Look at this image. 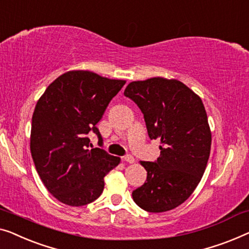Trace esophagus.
Masks as SVG:
<instances>
[{"label":"esophagus","instance_id":"1","mask_svg":"<svg viewBox=\"0 0 249 249\" xmlns=\"http://www.w3.org/2000/svg\"><path fill=\"white\" fill-rule=\"evenodd\" d=\"M124 160L127 161V163L132 164L133 161H135V158H133L132 155H125V156L124 157Z\"/></svg>","mask_w":249,"mask_h":249}]
</instances>
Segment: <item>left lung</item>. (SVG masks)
Here are the masks:
<instances>
[{
    "mask_svg": "<svg viewBox=\"0 0 249 249\" xmlns=\"http://www.w3.org/2000/svg\"><path fill=\"white\" fill-rule=\"evenodd\" d=\"M124 94L142 112L149 138L161 143L156 160L142 161L147 179L132 192L133 201L148 212L172 210L196 190L210 156L202 100L182 82L163 77L131 82Z\"/></svg>",
    "mask_w": 249,
    "mask_h": 249,
    "instance_id": "left-lung-1",
    "label": "left lung"
}]
</instances>
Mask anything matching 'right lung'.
<instances>
[{
  "label": "right lung",
  "instance_id": "right-lung-1",
  "mask_svg": "<svg viewBox=\"0 0 249 249\" xmlns=\"http://www.w3.org/2000/svg\"><path fill=\"white\" fill-rule=\"evenodd\" d=\"M89 71H71L50 84L32 116L30 150L47 190L71 207L98 199L104 176L120 158L102 148L89 149V132L103 143L96 124L124 85Z\"/></svg>",
  "mask_w": 249,
  "mask_h": 249
}]
</instances>
